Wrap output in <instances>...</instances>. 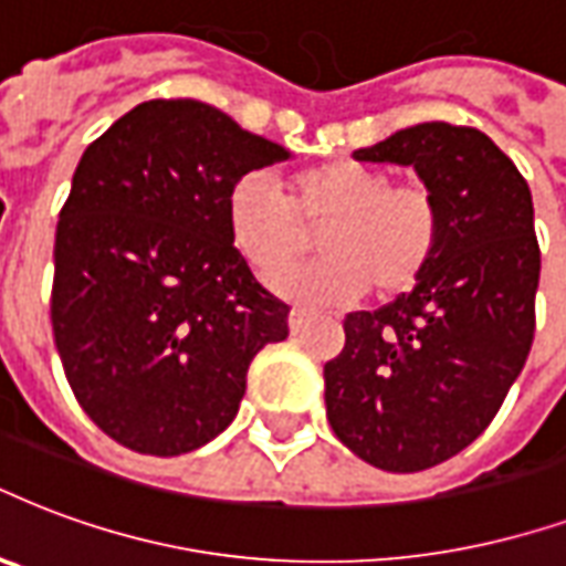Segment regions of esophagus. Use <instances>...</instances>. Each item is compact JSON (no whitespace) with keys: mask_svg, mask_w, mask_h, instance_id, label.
<instances>
[{"mask_svg":"<svg viewBox=\"0 0 566 566\" xmlns=\"http://www.w3.org/2000/svg\"><path fill=\"white\" fill-rule=\"evenodd\" d=\"M305 317H308V312H305V308H291V317H287V324H291V329H294V333H300V329H303Z\"/></svg>","mask_w":566,"mask_h":566,"instance_id":"1","label":"esophagus"}]
</instances>
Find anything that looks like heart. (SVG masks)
<instances>
[{
    "label": "heart",
    "mask_w": 566,
    "mask_h": 566,
    "mask_svg": "<svg viewBox=\"0 0 566 566\" xmlns=\"http://www.w3.org/2000/svg\"><path fill=\"white\" fill-rule=\"evenodd\" d=\"M324 258L282 272L275 291L305 305H333L371 294L411 291L441 245L443 216L422 182H392L384 167L329 161L291 179L287 198L263 174H245L228 195L233 245L261 279L308 249L317 230Z\"/></svg>",
    "instance_id": "b5f03b06"
}]
</instances>
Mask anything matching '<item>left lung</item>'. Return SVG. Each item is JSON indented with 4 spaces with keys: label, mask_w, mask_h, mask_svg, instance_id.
I'll use <instances>...</instances> for the list:
<instances>
[{
    "label": "left lung",
    "mask_w": 566,
    "mask_h": 566,
    "mask_svg": "<svg viewBox=\"0 0 566 566\" xmlns=\"http://www.w3.org/2000/svg\"><path fill=\"white\" fill-rule=\"evenodd\" d=\"M411 165L443 230L411 294L345 317L324 366L326 420L350 453L413 474L462 453L495 420L534 342L539 245L525 177L483 132L422 123L357 149Z\"/></svg>",
    "instance_id": "8db88e82"
}]
</instances>
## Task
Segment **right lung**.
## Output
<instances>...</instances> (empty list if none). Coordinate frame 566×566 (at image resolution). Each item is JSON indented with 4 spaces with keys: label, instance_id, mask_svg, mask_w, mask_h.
Segmentation results:
<instances>
[{
    "label": "right lung",
    "instance_id": "1",
    "mask_svg": "<svg viewBox=\"0 0 566 566\" xmlns=\"http://www.w3.org/2000/svg\"><path fill=\"white\" fill-rule=\"evenodd\" d=\"M287 158L191 98L137 104L86 146L56 224L50 324L74 399L134 453L224 432L251 359L291 333V305L228 230L233 182Z\"/></svg>",
    "mask_w": 566,
    "mask_h": 566
}]
</instances>
